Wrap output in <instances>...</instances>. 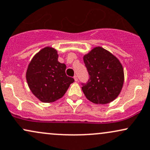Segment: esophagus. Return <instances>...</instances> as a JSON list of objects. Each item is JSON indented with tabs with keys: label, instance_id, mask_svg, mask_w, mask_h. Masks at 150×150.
I'll return each mask as SVG.
<instances>
[{
	"label": "esophagus",
	"instance_id": "1",
	"mask_svg": "<svg viewBox=\"0 0 150 150\" xmlns=\"http://www.w3.org/2000/svg\"><path fill=\"white\" fill-rule=\"evenodd\" d=\"M74 80H75V82H77V81H78V79H77V77L76 76V75H75V76H74Z\"/></svg>",
	"mask_w": 150,
	"mask_h": 150
}]
</instances>
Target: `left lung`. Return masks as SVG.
I'll return each mask as SVG.
<instances>
[{
    "mask_svg": "<svg viewBox=\"0 0 150 150\" xmlns=\"http://www.w3.org/2000/svg\"><path fill=\"white\" fill-rule=\"evenodd\" d=\"M89 80L82 89L96 104H107L120 95L124 81V68L117 58L101 47H96L83 57Z\"/></svg>",
    "mask_w": 150,
    "mask_h": 150,
    "instance_id": "1",
    "label": "left lung"
}]
</instances>
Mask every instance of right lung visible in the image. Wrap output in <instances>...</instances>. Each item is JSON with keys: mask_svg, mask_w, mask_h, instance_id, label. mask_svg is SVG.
Listing matches in <instances>:
<instances>
[{"mask_svg": "<svg viewBox=\"0 0 150 150\" xmlns=\"http://www.w3.org/2000/svg\"><path fill=\"white\" fill-rule=\"evenodd\" d=\"M57 50L45 47L30 61L26 77L33 94L43 103H52L62 98L74 79L66 74V66L58 61Z\"/></svg>", "mask_w": 150, "mask_h": 150, "instance_id": "add662e5", "label": "right lung"}]
</instances>
